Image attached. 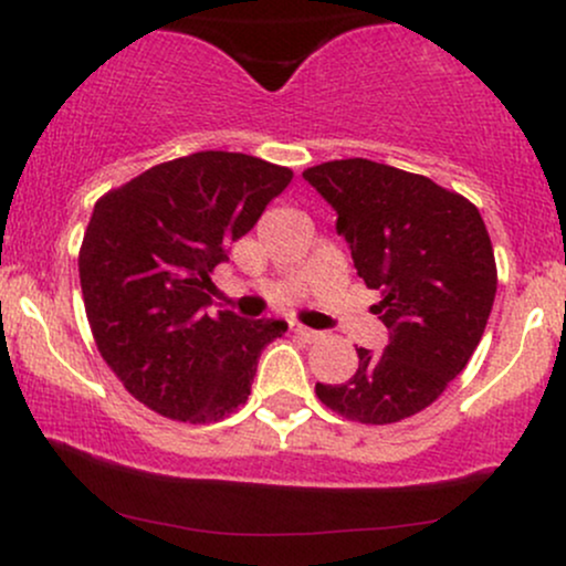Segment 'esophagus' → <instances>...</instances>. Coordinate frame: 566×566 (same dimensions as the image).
<instances>
[{
    "instance_id": "1",
    "label": "esophagus",
    "mask_w": 566,
    "mask_h": 566,
    "mask_svg": "<svg viewBox=\"0 0 566 566\" xmlns=\"http://www.w3.org/2000/svg\"><path fill=\"white\" fill-rule=\"evenodd\" d=\"M292 333H295L305 343H314L322 337V333H316V329H311V327H303V324H292Z\"/></svg>"
}]
</instances>
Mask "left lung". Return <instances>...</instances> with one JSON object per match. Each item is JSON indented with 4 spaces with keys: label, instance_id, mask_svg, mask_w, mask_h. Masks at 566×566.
<instances>
[{
    "label": "left lung",
    "instance_id": "1",
    "mask_svg": "<svg viewBox=\"0 0 566 566\" xmlns=\"http://www.w3.org/2000/svg\"><path fill=\"white\" fill-rule=\"evenodd\" d=\"M303 178L335 207L356 271L380 290L373 311L391 329L382 354L356 348L354 378L316 382V396L354 423L412 418L463 373L484 335L497 290L484 220L463 193L380 161H324Z\"/></svg>",
    "mask_w": 566,
    "mask_h": 566
}]
</instances>
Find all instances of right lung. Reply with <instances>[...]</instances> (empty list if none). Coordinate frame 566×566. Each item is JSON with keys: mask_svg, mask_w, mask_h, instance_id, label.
<instances>
[{"mask_svg": "<svg viewBox=\"0 0 566 566\" xmlns=\"http://www.w3.org/2000/svg\"><path fill=\"white\" fill-rule=\"evenodd\" d=\"M290 167L250 154L161 161L95 201L80 247L84 311L103 361L140 405L180 423H218L250 396L274 319L207 316L212 271L229 261Z\"/></svg>", "mask_w": 566, "mask_h": 566, "instance_id": "add662e5", "label": "right lung"}]
</instances>
